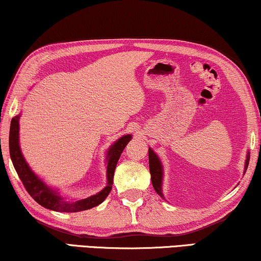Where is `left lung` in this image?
Here are the masks:
<instances>
[{
  "instance_id": "obj_1",
  "label": "left lung",
  "mask_w": 261,
  "mask_h": 261,
  "mask_svg": "<svg viewBox=\"0 0 261 261\" xmlns=\"http://www.w3.org/2000/svg\"><path fill=\"white\" fill-rule=\"evenodd\" d=\"M148 159H149V173H151V180H152L153 188H154L156 194L163 197V194H162L163 167H162V164H160L159 158L155 155V153L153 152L151 148H148ZM248 163H249V153L247 155V159H246L245 170H247Z\"/></svg>"
}]
</instances>
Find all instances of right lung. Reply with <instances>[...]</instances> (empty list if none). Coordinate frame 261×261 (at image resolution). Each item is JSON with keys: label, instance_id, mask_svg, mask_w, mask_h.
I'll list each match as a JSON object with an SVG mask.
<instances>
[{"label": "right lung", "instance_id": "add662e5", "mask_svg": "<svg viewBox=\"0 0 261 261\" xmlns=\"http://www.w3.org/2000/svg\"><path fill=\"white\" fill-rule=\"evenodd\" d=\"M132 135H123L120 138L115 144H114L108 151V165H107V178H108V184L99 191L98 194L85 199H80L76 202H67L57 195L55 191L48 189L35 174L32 172L30 166L27 165L26 160L23 159L21 154L20 146H19V116H15L12 119L10 122V132H9V153L10 158H12L13 165L15 167L17 176L22 181L24 189H26L28 194L32 196V198L39 204L44 206V208L55 210V212L62 213H76L82 212V210H87L94 206L101 204L105 201L107 196L109 195L110 190L113 188V179L114 172H115L116 164L119 162L121 153L123 152L128 142L130 141Z\"/></svg>", "mask_w": 261, "mask_h": 261}]
</instances>
